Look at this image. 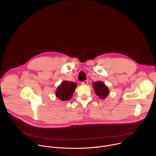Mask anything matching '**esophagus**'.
Wrapping results in <instances>:
<instances>
[{"label": "esophagus", "instance_id": "esophagus-1", "mask_svg": "<svg viewBox=\"0 0 156 156\" xmlns=\"http://www.w3.org/2000/svg\"><path fill=\"white\" fill-rule=\"evenodd\" d=\"M87 83H88L87 80H85V81H82V82H81V84H87Z\"/></svg>", "mask_w": 156, "mask_h": 156}]
</instances>
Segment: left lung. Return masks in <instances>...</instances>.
Instances as JSON below:
<instances>
[{
  "instance_id": "obj_1",
  "label": "left lung",
  "mask_w": 156,
  "mask_h": 156,
  "mask_svg": "<svg viewBox=\"0 0 156 156\" xmlns=\"http://www.w3.org/2000/svg\"><path fill=\"white\" fill-rule=\"evenodd\" d=\"M93 87L96 94L101 99H105L109 93L108 87L102 81L93 83Z\"/></svg>"
}]
</instances>
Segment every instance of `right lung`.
Masks as SVG:
<instances>
[{
  "label": "right lung",
  "mask_w": 156,
  "mask_h": 156,
  "mask_svg": "<svg viewBox=\"0 0 156 156\" xmlns=\"http://www.w3.org/2000/svg\"><path fill=\"white\" fill-rule=\"evenodd\" d=\"M76 84L73 82L64 81L57 87L56 91V96L62 101H67L72 98Z\"/></svg>",
  "instance_id": "add662e5"
}]
</instances>
